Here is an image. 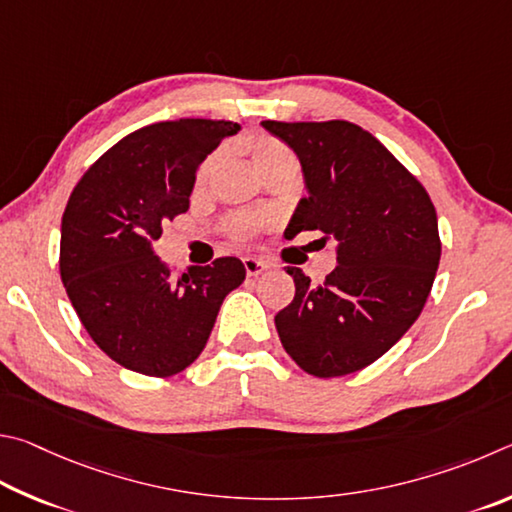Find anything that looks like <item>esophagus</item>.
I'll list each match as a JSON object with an SVG mask.
<instances>
[{"label": "esophagus", "instance_id": "1", "mask_svg": "<svg viewBox=\"0 0 512 512\" xmlns=\"http://www.w3.org/2000/svg\"><path fill=\"white\" fill-rule=\"evenodd\" d=\"M242 265H245L247 276H258V274H263L267 267H270L265 261H261V258H254V256L242 258Z\"/></svg>", "mask_w": 512, "mask_h": 512}]
</instances>
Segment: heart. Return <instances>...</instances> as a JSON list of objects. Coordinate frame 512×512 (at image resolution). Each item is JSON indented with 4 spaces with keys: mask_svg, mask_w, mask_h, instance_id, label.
Segmentation results:
<instances>
[{
    "mask_svg": "<svg viewBox=\"0 0 512 512\" xmlns=\"http://www.w3.org/2000/svg\"><path fill=\"white\" fill-rule=\"evenodd\" d=\"M247 150L251 155V161H254L256 170L263 177L274 173V170L297 168V159H294L292 150L285 146L283 141L267 137V134L251 137L247 143ZM218 166H220V152H213V155H209L202 161L200 168H197V175H195L197 191H202V188L211 182V177L215 170H218ZM254 229H256V220H251V218H236L231 222V231L236 233V236H249Z\"/></svg>",
    "mask_w": 512,
    "mask_h": 512,
    "instance_id": "heart-1",
    "label": "heart"
}]
</instances>
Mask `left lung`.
Here are the masks:
<instances>
[{"label":"left lung","mask_w":512,"mask_h":512,"mask_svg":"<svg viewBox=\"0 0 512 512\" xmlns=\"http://www.w3.org/2000/svg\"><path fill=\"white\" fill-rule=\"evenodd\" d=\"M263 128L294 150L308 188L285 238L321 231L337 240V267L321 285L285 267L297 292L274 317L281 344L317 378L355 373L387 353L425 308L441 261L436 209L423 184L360 125Z\"/></svg>","instance_id":"1"}]
</instances>
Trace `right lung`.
Returning <instances> with one entry per match:
<instances>
[{"instance_id":"1","label":"right lung","mask_w":512,"mask_h":512,"mask_svg":"<svg viewBox=\"0 0 512 512\" xmlns=\"http://www.w3.org/2000/svg\"><path fill=\"white\" fill-rule=\"evenodd\" d=\"M238 123L179 119L128 134L87 170L60 229V276L89 337L116 364L168 378L204 351L224 297L245 281L238 258L179 279L152 242L188 211L195 173Z\"/></svg>"}]
</instances>
